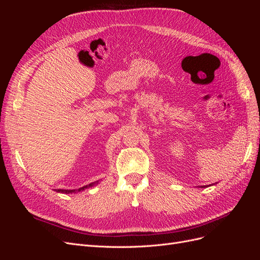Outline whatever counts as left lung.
<instances>
[{
  "label": "left lung",
  "instance_id": "left-lung-1",
  "mask_svg": "<svg viewBox=\"0 0 260 260\" xmlns=\"http://www.w3.org/2000/svg\"><path fill=\"white\" fill-rule=\"evenodd\" d=\"M202 187H204V186H202Z\"/></svg>",
  "mask_w": 260,
  "mask_h": 260
}]
</instances>
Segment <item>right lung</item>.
Segmentation results:
<instances>
[{"instance_id":"1","label":"right lung","mask_w":260,"mask_h":260,"mask_svg":"<svg viewBox=\"0 0 260 260\" xmlns=\"http://www.w3.org/2000/svg\"><path fill=\"white\" fill-rule=\"evenodd\" d=\"M99 183V181H95V182H92V183H90V184H88V185H84V186H82V187H80V188H77V190H55L56 192H59V193H64V194H69V193H76V192H80V191H83V190H85V188H88V187H91V186H93V185H95V184H98Z\"/></svg>"}]
</instances>
